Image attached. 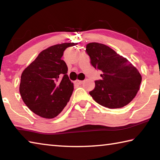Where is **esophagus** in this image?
<instances>
[{
  "instance_id": "1",
  "label": "esophagus",
  "mask_w": 160,
  "mask_h": 160,
  "mask_svg": "<svg viewBox=\"0 0 160 160\" xmlns=\"http://www.w3.org/2000/svg\"><path fill=\"white\" fill-rule=\"evenodd\" d=\"M83 82V81L82 80H76L75 81V83H76V84H78V85H81V84H82Z\"/></svg>"
}]
</instances>
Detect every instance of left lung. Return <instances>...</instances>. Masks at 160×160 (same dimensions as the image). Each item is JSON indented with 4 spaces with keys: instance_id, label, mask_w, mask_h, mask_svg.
I'll return each instance as SVG.
<instances>
[{
    "instance_id": "8db88e82",
    "label": "left lung",
    "mask_w": 160,
    "mask_h": 160,
    "mask_svg": "<svg viewBox=\"0 0 160 160\" xmlns=\"http://www.w3.org/2000/svg\"><path fill=\"white\" fill-rule=\"evenodd\" d=\"M86 52L94 68L101 70L102 80L95 81L90 94L99 104L109 109L121 108L136 95L142 81L141 75L132 63L107 46L92 42Z\"/></svg>"
}]
</instances>
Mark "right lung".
Listing matches in <instances>:
<instances>
[{"instance_id": "add662e5", "label": "right lung", "mask_w": 160, "mask_h": 160, "mask_svg": "<svg viewBox=\"0 0 160 160\" xmlns=\"http://www.w3.org/2000/svg\"><path fill=\"white\" fill-rule=\"evenodd\" d=\"M75 45V43H63L48 47L22 73L20 95L35 114L53 118L69 102L73 83L69 80L67 65L61 58L66 48Z\"/></svg>"}]
</instances>
